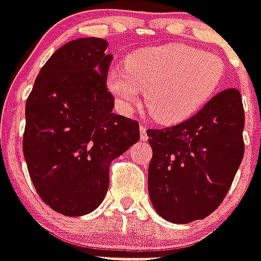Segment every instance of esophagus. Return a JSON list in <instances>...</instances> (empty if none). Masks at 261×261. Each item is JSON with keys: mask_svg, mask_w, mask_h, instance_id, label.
I'll list each match as a JSON object with an SVG mask.
<instances>
[{"mask_svg": "<svg viewBox=\"0 0 261 261\" xmlns=\"http://www.w3.org/2000/svg\"><path fill=\"white\" fill-rule=\"evenodd\" d=\"M147 128H146L145 126H141V128H139V131H141V139L142 141H147Z\"/></svg>", "mask_w": 261, "mask_h": 261, "instance_id": "obj_1", "label": "esophagus"}]
</instances>
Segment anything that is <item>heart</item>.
<instances>
[{"label":"heart","mask_w":261,"mask_h":261,"mask_svg":"<svg viewBox=\"0 0 261 261\" xmlns=\"http://www.w3.org/2000/svg\"><path fill=\"white\" fill-rule=\"evenodd\" d=\"M225 75L219 56L185 44L137 50L124 60V69L107 73V87L124 111L138 101L139 90L156 122L178 123L192 116L216 94Z\"/></svg>","instance_id":"obj_1"}]
</instances>
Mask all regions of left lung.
Returning a JSON list of instances; mask_svg holds the SVG:
<instances>
[{
  "mask_svg": "<svg viewBox=\"0 0 261 261\" xmlns=\"http://www.w3.org/2000/svg\"><path fill=\"white\" fill-rule=\"evenodd\" d=\"M244 120L240 91L226 88L185 122L147 130L149 196L161 217L188 224L220 206L244 155Z\"/></svg>",
  "mask_w": 261,
  "mask_h": 261,
  "instance_id": "1",
  "label": "left lung"
}]
</instances>
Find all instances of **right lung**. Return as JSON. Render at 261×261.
Returning a JSON list of instances; mask_svg holds the SVG:
<instances>
[{
  "instance_id": "add662e5",
  "label": "right lung",
  "mask_w": 261,
  "mask_h": 261,
  "mask_svg": "<svg viewBox=\"0 0 261 261\" xmlns=\"http://www.w3.org/2000/svg\"><path fill=\"white\" fill-rule=\"evenodd\" d=\"M107 46L97 37L64 44L40 69L25 106L31 179L48 206L69 217L101 204L110 165L141 137L137 120L112 112Z\"/></svg>"
}]
</instances>
